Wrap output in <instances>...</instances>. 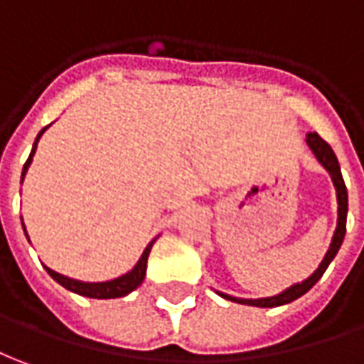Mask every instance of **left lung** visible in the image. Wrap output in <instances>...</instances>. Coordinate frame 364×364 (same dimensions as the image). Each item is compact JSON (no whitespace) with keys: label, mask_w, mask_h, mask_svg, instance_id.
<instances>
[{"label":"left lung","mask_w":364,"mask_h":364,"mask_svg":"<svg viewBox=\"0 0 364 364\" xmlns=\"http://www.w3.org/2000/svg\"><path fill=\"white\" fill-rule=\"evenodd\" d=\"M307 144L309 149L313 150L315 158L319 160L323 168L331 174V180L335 184V190H337V204H339V220H337V230L333 234V240H331L329 250L323 257V262L319 263V267L315 269L313 275H309L305 282L295 283L291 287H287L285 291H282L279 295H273V297H263V299H240V297H232V295H225V293H220L224 299H230V301L235 303H244V305H254V307H279V305H285V303H291L295 299H299L301 295L311 289L315 283L319 282L321 275L325 273V269L329 267V263L333 262V257L339 252L341 244L345 240V232H347V208H349V200H347V186H345V180H343V174H341L339 160L335 156V152L331 149L329 144L325 140L321 139L317 132H309L307 134Z\"/></svg>","instance_id":"1"}]
</instances>
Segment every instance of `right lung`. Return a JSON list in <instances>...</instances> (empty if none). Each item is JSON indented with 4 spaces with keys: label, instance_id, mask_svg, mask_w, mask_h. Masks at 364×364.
Masks as SVG:
<instances>
[{
    "label": "right lung",
    "instance_id": "right-lung-1",
    "mask_svg": "<svg viewBox=\"0 0 364 364\" xmlns=\"http://www.w3.org/2000/svg\"><path fill=\"white\" fill-rule=\"evenodd\" d=\"M45 130H47V127H45V129L37 134V139H35L31 154H29L27 162L23 164L21 182H23L25 172H27V168H29L31 160H33L37 142H39V139H41V134H43ZM21 224H23V222H21ZM23 230H25V225H23ZM25 235H27V232H25ZM152 244H154V240L146 245V250L142 252V255H140V259L136 262V265H134L129 273L120 275V277H117V279H110V282H99V283L79 282V279H71V277H67V275H61V273L53 272V269H49L47 265H45V269H47V273L51 275L53 279L59 283V285H63L65 289H69V291L73 293H79V295H85V297H91V299H114V297H124V295H129L130 291H134L140 283L144 282V275H146V262H149V254H150V250H152Z\"/></svg>",
    "mask_w": 364,
    "mask_h": 364
}]
</instances>
